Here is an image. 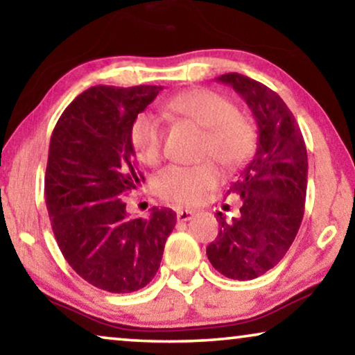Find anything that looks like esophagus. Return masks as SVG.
<instances>
[{
	"label": "esophagus",
	"instance_id": "1",
	"mask_svg": "<svg viewBox=\"0 0 355 355\" xmlns=\"http://www.w3.org/2000/svg\"><path fill=\"white\" fill-rule=\"evenodd\" d=\"M176 215H178L179 221H189V220H192L193 215H196V211L187 210V208H186V210H184V208H178Z\"/></svg>",
	"mask_w": 355,
	"mask_h": 355
}]
</instances>
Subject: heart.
<instances>
[{"label": "heart", "instance_id": "1", "mask_svg": "<svg viewBox=\"0 0 355 355\" xmlns=\"http://www.w3.org/2000/svg\"><path fill=\"white\" fill-rule=\"evenodd\" d=\"M164 110L207 129L203 157H215L230 169L249 162L257 148V128L249 116L237 113L227 96L208 89H193L173 96ZM130 145L140 162L157 164L162 158L163 130L150 113L134 118L129 130ZM221 182V171L213 162L198 166H168L155 179V189L164 200L192 205Z\"/></svg>", "mask_w": 355, "mask_h": 355}]
</instances>
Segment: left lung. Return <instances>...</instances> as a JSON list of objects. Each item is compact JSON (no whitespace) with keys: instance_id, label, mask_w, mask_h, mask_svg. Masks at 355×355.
Segmentation results:
<instances>
[{"instance_id":"obj_1","label":"left lung","mask_w":355,"mask_h":355,"mask_svg":"<svg viewBox=\"0 0 355 355\" xmlns=\"http://www.w3.org/2000/svg\"><path fill=\"white\" fill-rule=\"evenodd\" d=\"M227 84L249 106L259 128L257 150L230 192L242 197L241 215L226 221L207 247L213 268L226 278H259L278 265L295 239L307 193V148L294 114L283 98L250 77L230 72Z\"/></svg>"}]
</instances>
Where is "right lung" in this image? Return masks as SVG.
Returning a JSON list of instances; mask_svg holds the SVG:
<instances>
[{
    "instance_id": "add662e5",
    "label": "right lung",
    "mask_w": 355,
    "mask_h": 355,
    "mask_svg": "<svg viewBox=\"0 0 355 355\" xmlns=\"http://www.w3.org/2000/svg\"><path fill=\"white\" fill-rule=\"evenodd\" d=\"M163 87L95 85L53 129L45 198L56 242L72 270L95 288L134 293L157 275L176 225L171 208L132 218L124 197L140 186L129 130Z\"/></svg>"
}]
</instances>
